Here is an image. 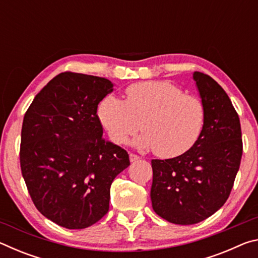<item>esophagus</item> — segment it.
I'll list each match as a JSON object with an SVG mask.
<instances>
[{
    "instance_id": "obj_1",
    "label": "esophagus",
    "mask_w": 258,
    "mask_h": 258,
    "mask_svg": "<svg viewBox=\"0 0 258 258\" xmlns=\"http://www.w3.org/2000/svg\"><path fill=\"white\" fill-rule=\"evenodd\" d=\"M130 160H131V163H135V161L140 160V157L135 154H130Z\"/></svg>"
}]
</instances>
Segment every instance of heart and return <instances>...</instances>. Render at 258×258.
I'll return each mask as SVG.
<instances>
[{
    "label": "heart",
    "instance_id": "heart-1",
    "mask_svg": "<svg viewBox=\"0 0 258 258\" xmlns=\"http://www.w3.org/2000/svg\"><path fill=\"white\" fill-rule=\"evenodd\" d=\"M123 101L107 95L98 107V118L111 141L123 145L140 130L135 140L142 150H155L163 158L184 154L197 141L204 128L202 99L184 94L169 82H143L128 86Z\"/></svg>",
    "mask_w": 258,
    "mask_h": 258
}]
</instances>
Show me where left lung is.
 <instances>
[{"label": "left lung", "mask_w": 258, "mask_h": 258, "mask_svg": "<svg viewBox=\"0 0 258 258\" xmlns=\"http://www.w3.org/2000/svg\"><path fill=\"white\" fill-rule=\"evenodd\" d=\"M206 117L199 138L189 150L171 159H152L150 191L157 215L174 224L199 223L228 200L242 156L237 111L222 86L195 72Z\"/></svg>", "instance_id": "8db88e82"}]
</instances>
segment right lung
I'll return each instance as SVG.
<instances>
[{"label": "right lung", "instance_id": "obj_1", "mask_svg": "<svg viewBox=\"0 0 258 258\" xmlns=\"http://www.w3.org/2000/svg\"><path fill=\"white\" fill-rule=\"evenodd\" d=\"M112 86L103 77L61 73L25 113L21 174L38 212L66 229L101 220L113 178L130 166L126 150L102 137L97 115Z\"/></svg>", "mask_w": 258, "mask_h": 258}]
</instances>
